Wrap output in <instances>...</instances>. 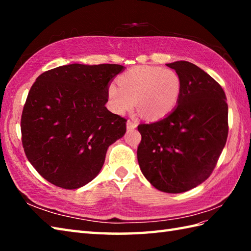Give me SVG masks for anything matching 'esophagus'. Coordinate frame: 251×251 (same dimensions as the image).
I'll use <instances>...</instances> for the list:
<instances>
[{"label": "esophagus", "mask_w": 251, "mask_h": 251, "mask_svg": "<svg viewBox=\"0 0 251 251\" xmlns=\"http://www.w3.org/2000/svg\"><path fill=\"white\" fill-rule=\"evenodd\" d=\"M137 127V123L132 120L127 121V129H135Z\"/></svg>", "instance_id": "esophagus-1"}]
</instances>
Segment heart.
<instances>
[{"mask_svg":"<svg viewBox=\"0 0 251 251\" xmlns=\"http://www.w3.org/2000/svg\"><path fill=\"white\" fill-rule=\"evenodd\" d=\"M116 85L108 86L111 109L115 113H125L135 106L148 119H161L178 103L181 79L172 69L139 66L132 68L117 78Z\"/></svg>","mask_w":251,"mask_h":251,"instance_id":"b5f03b06","label":"heart"}]
</instances>
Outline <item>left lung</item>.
Instances as JSON below:
<instances>
[{
	"label": "left lung",
	"mask_w": 251,
	"mask_h": 251,
	"mask_svg": "<svg viewBox=\"0 0 251 251\" xmlns=\"http://www.w3.org/2000/svg\"><path fill=\"white\" fill-rule=\"evenodd\" d=\"M181 79L178 105L158 122L138 125L137 157L157 190L182 193L210 177L225 148L227 103L219 83L189 61L167 63Z\"/></svg>",
	"instance_id": "8db88e82"
}]
</instances>
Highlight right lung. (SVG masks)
Here are the masks:
<instances>
[{
    "instance_id": "obj_1",
    "label": "right lung",
    "mask_w": 251,
    "mask_h": 251,
    "mask_svg": "<svg viewBox=\"0 0 251 251\" xmlns=\"http://www.w3.org/2000/svg\"><path fill=\"white\" fill-rule=\"evenodd\" d=\"M123 69L73 63L45 71L32 85L21 142L28 161L51 184L74 190L90 182L108 148L124 136L127 120L104 106L109 82Z\"/></svg>"
}]
</instances>
